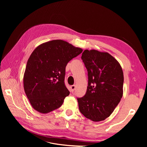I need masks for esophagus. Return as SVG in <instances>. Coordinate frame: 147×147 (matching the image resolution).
<instances>
[{"label":"esophagus","instance_id":"1","mask_svg":"<svg viewBox=\"0 0 147 147\" xmlns=\"http://www.w3.org/2000/svg\"><path fill=\"white\" fill-rule=\"evenodd\" d=\"M75 88H76V86H75V85H72V86H70L71 91L74 92V91L75 90Z\"/></svg>","mask_w":147,"mask_h":147}]
</instances>
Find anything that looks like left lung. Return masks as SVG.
Returning a JSON list of instances; mask_svg holds the SVG:
<instances>
[{"label":"left lung","mask_w":147,"mask_h":147,"mask_svg":"<svg viewBox=\"0 0 147 147\" xmlns=\"http://www.w3.org/2000/svg\"><path fill=\"white\" fill-rule=\"evenodd\" d=\"M82 59L88 70L85 95L78 98L80 112L92 121H103L113 113L123 94V72L107 52L85 50Z\"/></svg>","instance_id":"left-lung-1"}]
</instances>
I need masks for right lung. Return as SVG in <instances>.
<instances>
[{
  "label": "right lung",
  "mask_w": 147,
  "mask_h": 147,
  "mask_svg": "<svg viewBox=\"0 0 147 147\" xmlns=\"http://www.w3.org/2000/svg\"><path fill=\"white\" fill-rule=\"evenodd\" d=\"M82 51L63 40H53L35 48L23 77L24 91L34 109L48 113L63 105L70 93L64 84L65 67Z\"/></svg>",
  "instance_id": "right-lung-1"
}]
</instances>
